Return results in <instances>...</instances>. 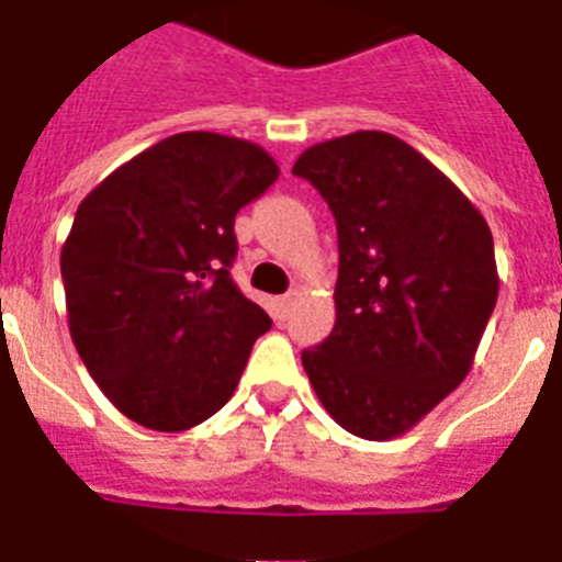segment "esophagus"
Here are the masks:
<instances>
[{"mask_svg":"<svg viewBox=\"0 0 562 562\" xmlns=\"http://www.w3.org/2000/svg\"><path fill=\"white\" fill-rule=\"evenodd\" d=\"M295 297H297V292H286V295H281L276 301V312H278V317H281V321H284V317L290 315L292 304H295Z\"/></svg>","mask_w":562,"mask_h":562,"instance_id":"obj_1","label":"esophagus"}]
</instances>
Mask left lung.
Wrapping results in <instances>:
<instances>
[{"instance_id":"1","label":"left lung","mask_w":562,"mask_h":562,"mask_svg":"<svg viewBox=\"0 0 562 562\" xmlns=\"http://www.w3.org/2000/svg\"><path fill=\"white\" fill-rule=\"evenodd\" d=\"M337 222L331 335L301 362L331 419L360 439L405 434L461 385L498 301L479 207L385 132L306 148L292 166Z\"/></svg>"}]
</instances>
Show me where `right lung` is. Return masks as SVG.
I'll use <instances>...</instances> for the list:
<instances>
[{
    "mask_svg": "<svg viewBox=\"0 0 562 562\" xmlns=\"http://www.w3.org/2000/svg\"><path fill=\"white\" fill-rule=\"evenodd\" d=\"M276 180L256 143L182 132L78 205L61 250L69 335L98 389L143 428L177 434L216 414L272 326L231 267L236 213Z\"/></svg>",
    "mask_w": 562,
    "mask_h": 562,
    "instance_id": "obj_1",
    "label": "right lung"
}]
</instances>
